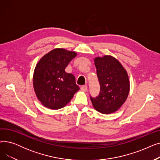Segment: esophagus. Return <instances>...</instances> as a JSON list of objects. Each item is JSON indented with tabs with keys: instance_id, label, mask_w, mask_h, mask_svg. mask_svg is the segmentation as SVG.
I'll use <instances>...</instances> for the list:
<instances>
[{
	"instance_id": "1",
	"label": "esophagus",
	"mask_w": 160,
	"mask_h": 160,
	"mask_svg": "<svg viewBox=\"0 0 160 160\" xmlns=\"http://www.w3.org/2000/svg\"><path fill=\"white\" fill-rule=\"evenodd\" d=\"M81 90L82 91H86L88 90V86L86 85H84V86H82L81 87Z\"/></svg>"
}]
</instances>
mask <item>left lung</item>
I'll list each match as a JSON object with an SVG mask.
<instances>
[{
    "label": "left lung",
    "mask_w": 160,
    "mask_h": 160,
    "mask_svg": "<svg viewBox=\"0 0 160 160\" xmlns=\"http://www.w3.org/2000/svg\"><path fill=\"white\" fill-rule=\"evenodd\" d=\"M94 61L100 90L98 96L91 97V100L97 111L110 114L118 110L127 99L128 75L121 63L112 56L97 57Z\"/></svg>",
    "instance_id": "left-lung-1"
}]
</instances>
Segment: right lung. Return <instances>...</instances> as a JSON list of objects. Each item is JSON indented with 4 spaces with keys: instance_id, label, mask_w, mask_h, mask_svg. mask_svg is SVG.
<instances>
[{
    "instance_id": "right-lung-1",
    "label": "right lung",
    "mask_w": 160,
    "mask_h": 160,
    "mask_svg": "<svg viewBox=\"0 0 160 160\" xmlns=\"http://www.w3.org/2000/svg\"><path fill=\"white\" fill-rule=\"evenodd\" d=\"M77 54L64 48H54L42 57L33 76V85L38 100L44 106L58 110L65 106L80 88L75 77L65 71Z\"/></svg>"
}]
</instances>
